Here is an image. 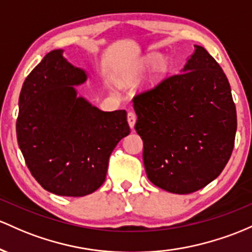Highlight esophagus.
<instances>
[{"mask_svg":"<svg viewBox=\"0 0 252 252\" xmlns=\"http://www.w3.org/2000/svg\"><path fill=\"white\" fill-rule=\"evenodd\" d=\"M127 121H128V125L131 128H133L135 125V121H137V115H135L134 112L129 111L127 113Z\"/></svg>","mask_w":252,"mask_h":252,"instance_id":"1","label":"esophagus"}]
</instances>
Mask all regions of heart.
<instances>
[{"label": "heart", "instance_id": "b5f03b06", "mask_svg": "<svg viewBox=\"0 0 252 252\" xmlns=\"http://www.w3.org/2000/svg\"><path fill=\"white\" fill-rule=\"evenodd\" d=\"M157 59H158L157 56H152V57H150V58L148 59V61L145 62V64H152V63H155V62H156ZM164 70H165V63H164L163 61H160L159 63H158V72H159V73L163 72ZM137 72H138V71L132 72L131 75H128V77H127V78H128V80H131V78L134 77V75H137Z\"/></svg>", "mask_w": 252, "mask_h": 252}]
</instances>
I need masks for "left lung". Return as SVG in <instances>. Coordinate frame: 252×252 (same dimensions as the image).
I'll list each match as a JSON object with an SVG mask.
<instances>
[{
	"label": "left lung",
	"instance_id": "1",
	"mask_svg": "<svg viewBox=\"0 0 252 252\" xmlns=\"http://www.w3.org/2000/svg\"><path fill=\"white\" fill-rule=\"evenodd\" d=\"M133 106L155 186L189 194L221 174L233 151L237 112L225 72L202 46H195L183 72L135 95Z\"/></svg>",
	"mask_w": 252,
	"mask_h": 252
}]
</instances>
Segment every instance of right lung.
I'll list each match as a JSON object with an SVG mask.
<instances>
[{"label": "right lung", "instance_id": "obj_1", "mask_svg": "<svg viewBox=\"0 0 252 252\" xmlns=\"http://www.w3.org/2000/svg\"><path fill=\"white\" fill-rule=\"evenodd\" d=\"M53 50L24 82L16 137L32 176L61 196H84L102 186L111 154L129 133L124 109L103 112L72 86L87 80L83 70Z\"/></svg>", "mask_w": 252, "mask_h": 252}]
</instances>
